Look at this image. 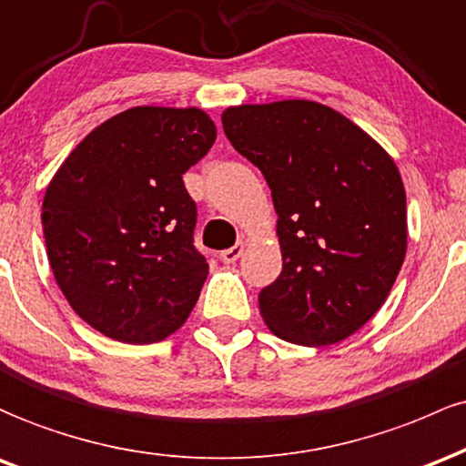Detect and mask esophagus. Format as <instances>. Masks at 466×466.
I'll return each instance as SVG.
<instances>
[{
	"mask_svg": "<svg viewBox=\"0 0 466 466\" xmlns=\"http://www.w3.org/2000/svg\"><path fill=\"white\" fill-rule=\"evenodd\" d=\"M244 248H247V244L238 242L235 247L222 250V253H219V258H222V261H227V264H233V261H238L239 258H242Z\"/></svg>",
	"mask_w": 466,
	"mask_h": 466,
	"instance_id": "esophagus-1",
	"label": "esophagus"
}]
</instances>
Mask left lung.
Returning a JSON list of instances; mask_svg holds the SVG:
<instances>
[{
  "mask_svg": "<svg viewBox=\"0 0 466 466\" xmlns=\"http://www.w3.org/2000/svg\"><path fill=\"white\" fill-rule=\"evenodd\" d=\"M224 134L270 187L281 275L259 292L275 337L343 341L376 315L407 253L399 167L357 123L317 101L233 106Z\"/></svg>",
  "mask_w": 466,
  "mask_h": 466,
  "instance_id": "left-lung-1",
  "label": "left lung"
}]
</instances>
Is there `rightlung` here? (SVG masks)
<instances>
[{"label": "right lung", "instance_id": "1", "mask_svg": "<svg viewBox=\"0 0 466 466\" xmlns=\"http://www.w3.org/2000/svg\"><path fill=\"white\" fill-rule=\"evenodd\" d=\"M200 107H129L94 127L52 176L41 207L56 286L87 326L145 346L191 315L208 275L193 247L182 174L216 140Z\"/></svg>", "mask_w": 466, "mask_h": 466}]
</instances>
